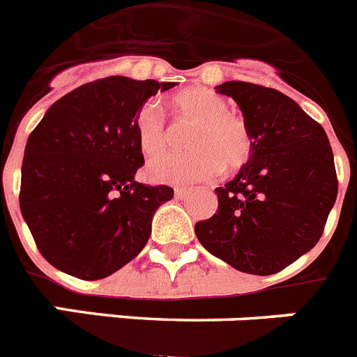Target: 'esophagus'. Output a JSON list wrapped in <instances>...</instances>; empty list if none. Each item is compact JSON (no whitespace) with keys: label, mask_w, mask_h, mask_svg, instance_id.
I'll return each mask as SVG.
<instances>
[{"label":"esophagus","mask_w":357,"mask_h":357,"mask_svg":"<svg viewBox=\"0 0 357 357\" xmlns=\"http://www.w3.org/2000/svg\"><path fill=\"white\" fill-rule=\"evenodd\" d=\"M174 194L178 199H185L186 195L190 194V190H188V188H183V186H178V188L174 190Z\"/></svg>","instance_id":"1"}]
</instances>
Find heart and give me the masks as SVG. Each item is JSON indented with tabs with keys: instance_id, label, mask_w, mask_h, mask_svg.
Here are the masks:
<instances>
[{
	"instance_id": "heart-1",
	"label": "heart",
	"mask_w": 357,
	"mask_h": 357,
	"mask_svg": "<svg viewBox=\"0 0 357 357\" xmlns=\"http://www.w3.org/2000/svg\"><path fill=\"white\" fill-rule=\"evenodd\" d=\"M172 108L195 124L186 155H169L151 162L147 178L155 183L188 185L213 179L220 171L234 172L249 162L255 139L249 124L229 112V105L206 86H190L172 98ZM135 133L142 155L155 158L167 149V130L162 110L146 102L135 121Z\"/></svg>"
}]
</instances>
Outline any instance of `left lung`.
<instances>
[{
  "label": "left lung",
  "mask_w": 357,
  "mask_h": 357,
  "mask_svg": "<svg viewBox=\"0 0 357 357\" xmlns=\"http://www.w3.org/2000/svg\"><path fill=\"white\" fill-rule=\"evenodd\" d=\"M255 147L226 186L215 188L217 213L195 224L202 247L240 272L271 275L313 249L338 195L326 131L279 91L226 82Z\"/></svg>",
  "instance_id": "obj_1"
}]
</instances>
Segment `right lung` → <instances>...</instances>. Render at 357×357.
<instances>
[{
  "label": "right lung",
  "instance_id": "right-lung-1",
  "mask_svg": "<svg viewBox=\"0 0 357 357\" xmlns=\"http://www.w3.org/2000/svg\"><path fill=\"white\" fill-rule=\"evenodd\" d=\"M176 83L108 76L78 86L28 137L19 206L40 255L85 281L117 272L149 240L174 190L144 185L135 121L147 98Z\"/></svg>",
  "mask_w": 357,
  "mask_h": 357
}]
</instances>
